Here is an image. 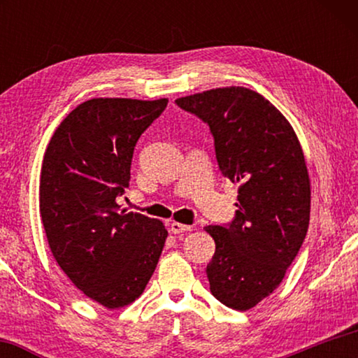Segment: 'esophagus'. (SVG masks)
Segmentation results:
<instances>
[{
  "instance_id": "obj_1",
  "label": "esophagus",
  "mask_w": 358,
  "mask_h": 358,
  "mask_svg": "<svg viewBox=\"0 0 358 358\" xmlns=\"http://www.w3.org/2000/svg\"><path fill=\"white\" fill-rule=\"evenodd\" d=\"M191 229H192L191 226H185V224H180V222H175V221L171 224V232L175 234V235L189 232Z\"/></svg>"
}]
</instances>
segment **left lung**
Masks as SVG:
<instances>
[{"label":"left lung","instance_id":"left-lung-1","mask_svg":"<svg viewBox=\"0 0 358 358\" xmlns=\"http://www.w3.org/2000/svg\"><path fill=\"white\" fill-rule=\"evenodd\" d=\"M175 104L208 124L217 167L240 185L234 220L205 227L216 243L207 276L215 299L246 311L280 286L306 237L305 156L289 121L252 90H208Z\"/></svg>","mask_w":358,"mask_h":358}]
</instances>
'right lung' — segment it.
<instances>
[{
	"label": "right lung",
	"instance_id": "add662e5",
	"mask_svg": "<svg viewBox=\"0 0 358 358\" xmlns=\"http://www.w3.org/2000/svg\"><path fill=\"white\" fill-rule=\"evenodd\" d=\"M167 99L98 98L77 106L45 150L39 211L53 257L77 289L108 310L141 296L164 248L157 220L121 210L138 137Z\"/></svg>",
	"mask_w": 358,
	"mask_h": 358
}]
</instances>
